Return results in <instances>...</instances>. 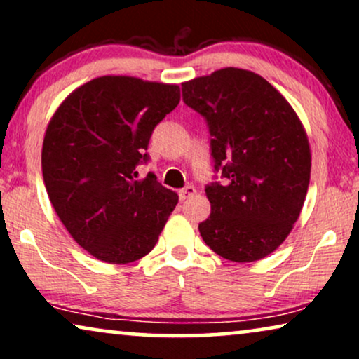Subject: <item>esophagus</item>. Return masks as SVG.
<instances>
[{
	"label": "esophagus",
	"mask_w": 359,
	"mask_h": 359,
	"mask_svg": "<svg viewBox=\"0 0 359 359\" xmlns=\"http://www.w3.org/2000/svg\"><path fill=\"white\" fill-rule=\"evenodd\" d=\"M194 194H196V188H194V186L188 184V186H184V188L180 191V199L181 201H186V199L191 198V196H194Z\"/></svg>",
	"instance_id": "34e87169"
}]
</instances>
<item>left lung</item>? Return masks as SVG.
Returning a JSON list of instances; mask_svg holds the SVG:
<instances>
[{
	"mask_svg": "<svg viewBox=\"0 0 359 359\" xmlns=\"http://www.w3.org/2000/svg\"><path fill=\"white\" fill-rule=\"evenodd\" d=\"M184 104L204 117L214 171L210 215L199 224L212 252L257 262L281 245L301 214L311 180L306 130L289 102L257 73L222 68L181 85Z\"/></svg>",
	"mask_w": 359,
	"mask_h": 359,
	"instance_id": "8db88e82",
	"label": "left lung"
}]
</instances>
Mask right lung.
Returning <instances> with one entry per match:
<instances>
[{
  "instance_id": "right-lung-1",
  "label": "right lung",
  "mask_w": 359,
  "mask_h": 359,
  "mask_svg": "<svg viewBox=\"0 0 359 359\" xmlns=\"http://www.w3.org/2000/svg\"><path fill=\"white\" fill-rule=\"evenodd\" d=\"M180 88L132 76H100L62 102L48 122L42 175L50 203L75 242L106 263L154 250L178 194L139 178L151 132L178 106Z\"/></svg>"
}]
</instances>
